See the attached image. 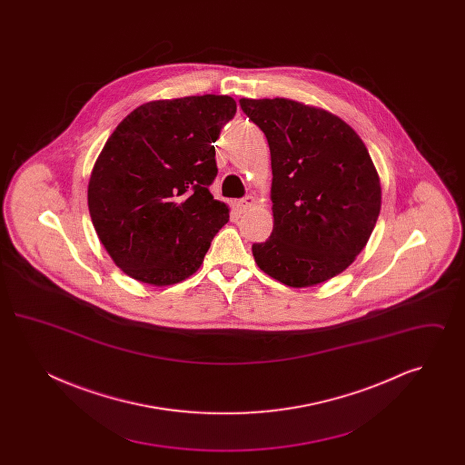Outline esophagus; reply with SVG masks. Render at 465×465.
Listing matches in <instances>:
<instances>
[{"label": "esophagus", "mask_w": 465, "mask_h": 465, "mask_svg": "<svg viewBox=\"0 0 465 465\" xmlns=\"http://www.w3.org/2000/svg\"><path fill=\"white\" fill-rule=\"evenodd\" d=\"M252 205H254V197H251V195H247V197H243V199L237 202V207H239V211H241V213L249 211Z\"/></svg>", "instance_id": "1"}]
</instances>
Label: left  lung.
<instances>
[{"instance_id": "left-lung-1", "label": "left lung", "mask_w": 465, "mask_h": 465, "mask_svg": "<svg viewBox=\"0 0 465 465\" xmlns=\"http://www.w3.org/2000/svg\"><path fill=\"white\" fill-rule=\"evenodd\" d=\"M272 156L273 230L252 243L270 277L321 284L355 260L375 228L381 188L364 143L328 111L291 99H241Z\"/></svg>"}]
</instances>
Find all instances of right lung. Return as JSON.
I'll return each instance as SVG.
<instances>
[{
    "label": "right lung",
    "instance_id": "1",
    "mask_svg": "<svg viewBox=\"0 0 465 465\" xmlns=\"http://www.w3.org/2000/svg\"><path fill=\"white\" fill-rule=\"evenodd\" d=\"M235 111L232 97L214 94L152 101L106 141L90 176V218L113 262L135 281H184L228 222L209 186L218 176L213 143Z\"/></svg>",
    "mask_w": 465,
    "mask_h": 465
}]
</instances>
